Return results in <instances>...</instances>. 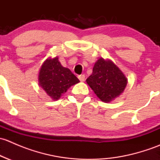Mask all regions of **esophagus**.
I'll use <instances>...</instances> for the list:
<instances>
[{"label": "esophagus", "mask_w": 160, "mask_h": 160, "mask_svg": "<svg viewBox=\"0 0 160 160\" xmlns=\"http://www.w3.org/2000/svg\"><path fill=\"white\" fill-rule=\"evenodd\" d=\"M78 78H79V80H80V81L83 82V81H84V80H85V76L83 75V74H81V75L78 76Z\"/></svg>", "instance_id": "1"}]
</instances>
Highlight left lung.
Returning a JSON list of instances; mask_svg holds the SVG:
<instances>
[{
  "mask_svg": "<svg viewBox=\"0 0 160 160\" xmlns=\"http://www.w3.org/2000/svg\"><path fill=\"white\" fill-rule=\"evenodd\" d=\"M86 81L101 101L110 102L124 91L128 80L111 61L99 59Z\"/></svg>",
  "mask_w": 160,
  "mask_h": 160,
  "instance_id": "8db88e82",
  "label": "left lung"
}]
</instances>
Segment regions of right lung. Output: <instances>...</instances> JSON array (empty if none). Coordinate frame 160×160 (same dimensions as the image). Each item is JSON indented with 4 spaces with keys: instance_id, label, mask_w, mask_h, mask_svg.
I'll use <instances>...</instances> for the list:
<instances>
[{
    "instance_id": "obj_1",
    "label": "right lung",
    "mask_w": 160,
    "mask_h": 160,
    "mask_svg": "<svg viewBox=\"0 0 160 160\" xmlns=\"http://www.w3.org/2000/svg\"><path fill=\"white\" fill-rule=\"evenodd\" d=\"M39 85L53 100H58L72 85L80 80L68 68L59 62L58 57L46 59L38 75Z\"/></svg>"
}]
</instances>
